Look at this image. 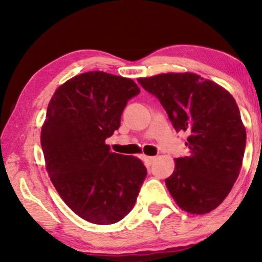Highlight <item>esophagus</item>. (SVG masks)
Listing matches in <instances>:
<instances>
[{
  "mask_svg": "<svg viewBox=\"0 0 262 262\" xmlns=\"http://www.w3.org/2000/svg\"><path fill=\"white\" fill-rule=\"evenodd\" d=\"M156 160V157L154 156H145L143 155V161H144V163L146 164V166H151V164L154 163V161Z\"/></svg>",
  "mask_w": 262,
  "mask_h": 262,
  "instance_id": "esophagus-1",
  "label": "esophagus"
}]
</instances>
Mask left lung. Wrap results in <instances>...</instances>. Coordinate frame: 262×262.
I'll list each match as a JSON object with an SVG mask.
<instances>
[{"instance_id": "8db88e82", "label": "left lung", "mask_w": 262, "mask_h": 262, "mask_svg": "<svg viewBox=\"0 0 262 262\" xmlns=\"http://www.w3.org/2000/svg\"><path fill=\"white\" fill-rule=\"evenodd\" d=\"M137 81L160 100L177 131L188 135L189 155L175 159L166 186L178 206L204 214L221 205L237 180L246 127L235 99L194 73H168Z\"/></svg>"}]
</instances>
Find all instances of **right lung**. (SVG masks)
Here are the masks:
<instances>
[{
	"label": "right lung",
	"mask_w": 262,
	"mask_h": 262,
	"mask_svg": "<svg viewBox=\"0 0 262 262\" xmlns=\"http://www.w3.org/2000/svg\"><path fill=\"white\" fill-rule=\"evenodd\" d=\"M139 92L131 78L88 71L59 85L49 102L40 135L46 171L63 202L89 223L123 220L146 177L138 157L106 144Z\"/></svg>",
	"instance_id": "obj_1"
}]
</instances>
